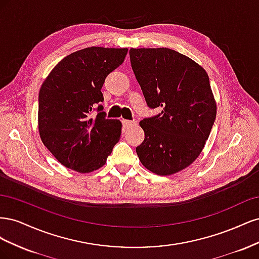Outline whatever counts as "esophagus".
Listing matches in <instances>:
<instances>
[{"mask_svg": "<svg viewBox=\"0 0 259 259\" xmlns=\"http://www.w3.org/2000/svg\"><path fill=\"white\" fill-rule=\"evenodd\" d=\"M122 124L124 128H131L133 126H135L137 122L135 120H122Z\"/></svg>", "mask_w": 259, "mask_h": 259, "instance_id": "esophagus-1", "label": "esophagus"}]
</instances>
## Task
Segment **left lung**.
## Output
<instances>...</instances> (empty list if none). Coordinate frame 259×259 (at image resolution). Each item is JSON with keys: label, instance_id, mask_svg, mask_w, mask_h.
Here are the masks:
<instances>
[{"label": "left lung", "instance_id": "1", "mask_svg": "<svg viewBox=\"0 0 259 259\" xmlns=\"http://www.w3.org/2000/svg\"><path fill=\"white\" fill-rule=\"evenodd\" d=\"M133 71L147 106L162 111L145 117V139L136 147L140 162L158 175L184 169L198 158L216 117L206 71L169 49H131Z\"/></svg>", "mask_w": 259, "mask_h": 259}]
</instances>
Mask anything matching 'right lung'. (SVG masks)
Listing matches in <instances>:
<instances>
[{"mask_svg": "<svg viewBox=\"0 0 259 259\" xmlns=\"http://www.w3.org/2000/svg\"><path fill=\"white\" fill-rule=\"evenodd\" d=\"M127 49L88 48L60 60L38 93V131L62 165L90 173L104 165L119 142L122 124L107 119L101 88ZM96 111L98 115L91 117Z\"/></svg>", "mask_w": 259, "mask_h": 259, "instance_id": "right-lung-1", "label": "right lung"}]
</instances>
